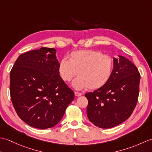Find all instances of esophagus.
Wrapping results in <instances>:
<instances>
[{"label":"esophagus","instance_id":"1","mask_svg":"<svg viewBox=\"0 0 152 152\" xmlns=\"http://www.w3.org/2000/svg\"><path fill=\"white\" fill-rule=\"evenodd\" d=\"M74 95H75L76 96H80L83 95V93H79V92H77V91H75L74 92Z\"/></svg>","mask_w":152,"mask_h":152}]
</instances>
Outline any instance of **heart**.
Listing matches in <instances>:
<instances>
[{
  "instance_id": "b5f03b06",
  "label": "heart",
  "mask_w": 152,
  "mask_h": 152,
  "mask_svg": "<svg viewBox=\"0 0 152 152\" xmlns=\"http://www.w3.org/2000/svg\"><path fill=\"white\" fill-rule=\"evenodd\" d=\"M114 63L112 57L95 50H80L71 52L69 59L62 58L59 63V72L65 82H72L76 89L88 88L96 90L104 86L112 76Z\"/></svg>"
}]
</instances>
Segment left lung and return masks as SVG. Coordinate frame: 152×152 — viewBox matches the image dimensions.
Instances as JSON below:
<instances>
[{
	"label": "left lung",
	"instance_id": "1",
	"mask_svg": "<svg viewBox=\"0 0 152 152\" xmlns=\"http://www.w3.org/2000/svg\"><path fill=\"white\" fill-rule=\"evenodd\" d=\"M140 80V72L131 61L121 56L114 58V69L108 82L85 95L89 120L96 127L109 129L127 119L137 104Z\"/></svg>",
	"mask_w": 152,
	"mask_h": 152
}]
</instances>
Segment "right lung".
<instances>
[{"mask_svg":"<svg viewBox=\"0 0 152 152\" xmlns=\"http://www.w3.org/2000/svg\"><path fill=\"white\" fill-rule=\"evenodd\" d=\"M56 50L46 47L22 53L10 71L11 101L18 116L45 129L59 123L74 99L59 72Z\"/></svg>","mask_w":152,"mask_h":152,"instance_id":"1","label":"right lung"}]
</instances>
